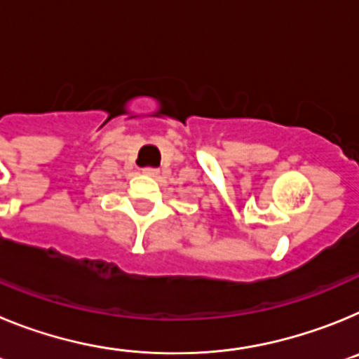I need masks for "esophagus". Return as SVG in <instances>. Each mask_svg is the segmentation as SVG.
<instances>
[{
  "instance_id": "esophagus-1",
  "label": "esophagus",
  "mask_w": 359,
  "mask_h": 359,
  "mask_svg": "<svg viewBox=\"0 0 359 359\" xmlns=\"http://www.w3.org/2000/svg\"><path fill=\"white\" fill-rule=\"evenodd\" d=\"M158 172H160V170L154 169V167H145V169H144L145 176H152V177H154V176H158Z\"/></svg>"
}]
</instances>
